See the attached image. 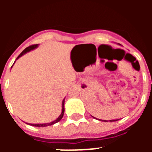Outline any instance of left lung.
Returning a JSON list of instances; mask_svg holds the SVG:
<instances>
[{
  "mask_svg": "<svg viewBox=\"0 0 152 152\" xmlns=\"http://www.w3.org/2000/svg\"><path fill=\"white\" fill-rule=\"evenodd\" d=\"M94 117V116H93ZM95 118V117H94ZM117 120H119V119H113V120H110V122H114V121H117ZM102 121H103V120H102ZM104 122H107V120H104Z\"/></svg>",
  "mask_w": 152,
  "mask_h": 152,
  "instance_id": "1",
  "label": "left lung"
}]
</instances>
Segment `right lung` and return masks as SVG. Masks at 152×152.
<instances>
[{"mask_svg": "<svg viewBox=\"0 0 152 152\" xmlns=\"http://www.w3.org/2000/svg\"><path fill=\"white\" fill-rule=\"evenodd\" d=\"M36 47H38V44H36V45H30V46L27 47V48H26V49H24L23 51L22 52H21L20 54L19 55L18 57L17 58V59H18L19 58L21 57L22 56H23L24 54H26V52H29V51L33 50V49H36ZM64 99L62 100V110H61V115H60L57 118V119H56V120H54L53 122H51V123H42V124H30V123H29V125H31V126H37V127H45V126H52V125L55 124V123H58V122H59L60 120H61V119H62L63 116H64Z\"/></svg>", "mask_w": 152, "mask_h": 152, "instance_id": "1", "label": "right lung"}]
</instances>
